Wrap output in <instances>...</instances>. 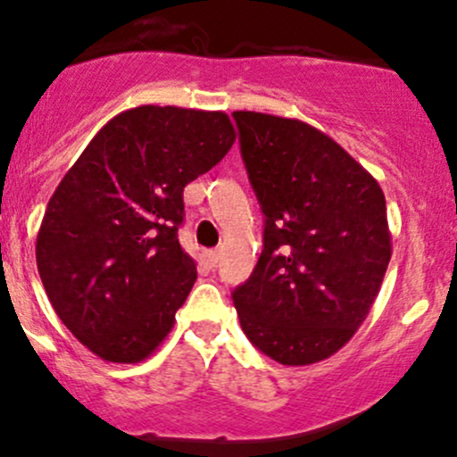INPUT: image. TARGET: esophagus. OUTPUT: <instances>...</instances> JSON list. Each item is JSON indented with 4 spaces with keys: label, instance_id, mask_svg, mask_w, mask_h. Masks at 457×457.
<instances>
[{
    "label": "esophagus",
    "instance_id": "34e87169",
    "mask_svg": "<svg viewBox=\"0 0 457 457\" xmlns=\"http://www.w3.org/2000/svg\"><path fill=\"white\" fill-rule=\"evenodd\" d=\"M204 261L208 267H216V262H219V252H216V249H210V252L204 253Z\"/></svg>",
    "mask_w": 457,
    "mask_h": 457
}]
</instances>
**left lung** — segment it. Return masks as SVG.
<instances>
[{
  "instance_id": "left-lung-1",
  "label": "left lung",
  "mask_w": 457,
  "mask_h": 457,
  "mask_svg": "<svg viewBox=\"0 0 457 457\" xmlns=\"http://www.w3.org/2000/svg\"><path fill=\"white\" fill-rule=\"evenodd\" d=\"M265 214L261 258L232 293L243 333L282 366L324 361L363 324L390 265L386 196L320 129L234 112Z\"/></svg>"
}]
</instances>
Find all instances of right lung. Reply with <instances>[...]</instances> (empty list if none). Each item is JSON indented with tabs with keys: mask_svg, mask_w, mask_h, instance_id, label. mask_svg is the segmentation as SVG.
I'll use <instances>...</instances> for the list:
<instances>
[{
	"mask_svg": "<svg viewBox=\"0 0 457 457\" xmlns=\"http://www.w3.org/2000/svg\"><path fill=\"white\" fill-rule=\"evenodd\" d=\"M237 140L228 113L129 109L87 144L47 201L37 267L70 333L112 363H140L168 337L196 280L181 249L184 188Z\"/></svg>",
	"mask_w": 457,
	"mask_h": 457,
	"instance_id": "obj_1",
	"label": "right lung"
}]
</instances>
